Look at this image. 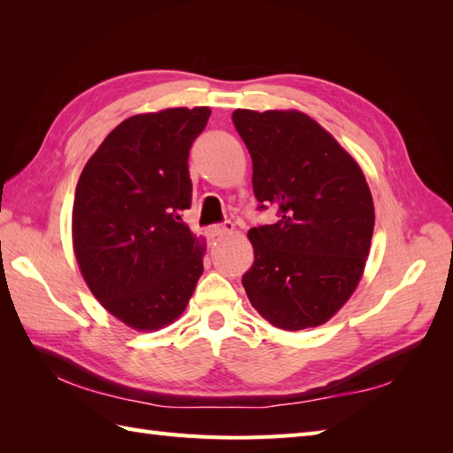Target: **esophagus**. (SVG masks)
I'll return each instance as SVG.
<instances>
[{
  "instance_id": "1",
  "label": "esophagus",
  "mask_w": 453,
  "mask_h": 453,
  "mask_svg": "<svg viewBox=\"0 0 453 453\" xmlns=\"http://www.w3.org/2000/svg\"><path fill=\"white\" fill-rule=\"evenodd\" d=\"M234 229H235V226L232 224V221H224V224H216V226H210L208 229H206V235L208 237H224V235H229V234H234Z\"/></svg>"
}]
</instances>
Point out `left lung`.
<instances>
[{
    "instance_id": "8db88e82",
    "label": "left lung",
    "mask_w": 453,
    "mask_h": 453,
    "mask_svg": "<svg viewBox=\"0 0 453 453\" xmlns=\"http://www.w3.org/2000/svg\"><path fill=\"white\" fill-rule=\"evenodd\" d=\"M232 119L251 153L258 208L280 216L247 234L255 249L243 276L249 302L278 329L319 326L362 280L375 219L368 182L305 112L237 109Z\"/></svg>"
}]
</instances>
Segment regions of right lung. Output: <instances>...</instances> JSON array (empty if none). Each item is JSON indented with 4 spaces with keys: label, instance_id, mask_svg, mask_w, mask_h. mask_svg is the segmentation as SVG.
I'll list each match as a JSON object with an SVG mask.
<instances>
[{
    "label": "right lung",
    "instance_id": "right-lung-1",
    "mask_svg": "<svg viewBox=\"0 0 453 453\" xmlns=\"http://www.w3.org/2000/svg\"><path fill=\"white\" fill-rule=\"evenodd\" d=\"M208 107L143 112L120 122L75 187L72 239L91 294L136 331H159L187 310L206 242L190 232L188 150Z\"/></svg>",
    "mask_w": 453,
    "mask_h": 453
}]
</instances>
